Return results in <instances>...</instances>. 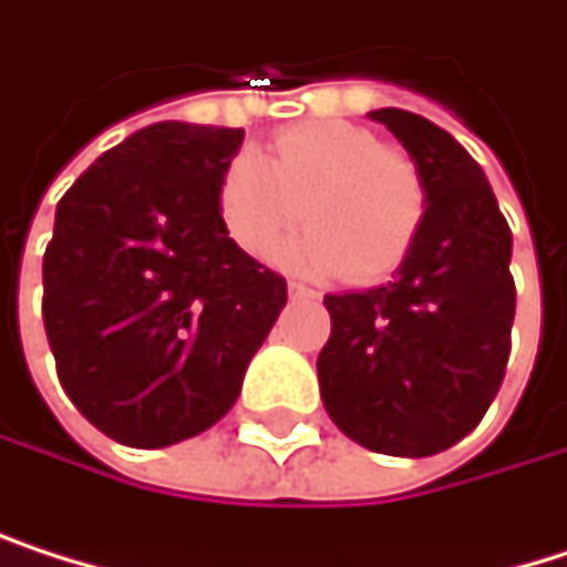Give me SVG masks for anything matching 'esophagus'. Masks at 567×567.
<instances>
[{"mask_svg":"<svg viewBox=\"0 0 567 567\" xmlns=\"http://www.w3.org/2000/svg\"><path fill=\"white\" fill-rule=\"evenodd\" d=\"M287 293H290V297H303V300H317V290H310V287L300 284V280H290V284H287Z\"/></svg>","mask_w":567,"mask_h":567,"instance_id":"1","label":"esophagus"}]
</instances>
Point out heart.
<instances>
[{
    "mask_svg": "<svg viewBox=\"0 0 567 567\" xmlns=\"http://www.w3.org/2000/svg\"><path fill=\"white\" fill-rule=\"evenodd\" d=\"M217 214L254 260H270L307 220L310 230L287 247L293 267L371 284L411 257L427 217V183L421 166L378 133L310 120L280 130L264 156L240 150L227 159Z\"/></svg>",
    "mask_w": 567,
    "mask_h": 567,
    "instance_id": "heart-1",
    "label": "heart"
}]
</instances>
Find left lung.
Here are the masks:
<instances>
[{
    "label": "left lung",
    "instance_id": "8db88e82",
    "mask_svg": "<svg viewBox=\"0 0 567 567\" xmlns=\"http://www.w3.org/2000/svg\"><path fill=\"white\" fill-rule=\"evenodd\" d=\"M421 166L427 217L388 287L330 293L317 358L330 421L378 454L427 457L471 434L512 353V230L467 150L408 110H374Z\"/></svg>",
    "mask_w": 567,
    "mask_h": 567
}]
</instances>
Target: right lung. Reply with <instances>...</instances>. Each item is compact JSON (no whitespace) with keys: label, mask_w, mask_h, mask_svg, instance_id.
Returning <instances> with one entry per match:
<instances>
[{"label":"right lung","mask_w":567,"mask_h":567,"mask_svg":"<svg viewBox=\"0 0 567 567\" xmlns=\"http://www.w3.org/2000/svg\"><path fill=\"white\" fill-rule=\"evenodd\" d=\"M244 130L153 123L55 206L42 323L62 391L106 437L166 447L214 427L287 303L217 214Z\"/></svg>","instance_id":"1"}]
</instances>
